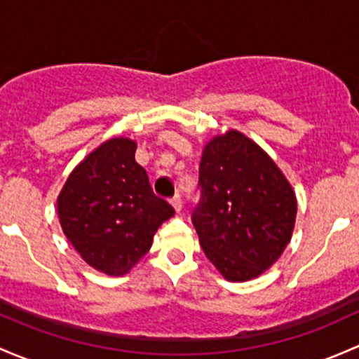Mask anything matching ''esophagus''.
Segmentation results:
<instances>
[{"mask_svg": "<svg viewBox=\"0 0 359 359\" xmlns=\"http://www.w3.org/2000/svg\"><path fill=\"white\" fill-rule=\"evenodd\" d=\"M172 206H173V208H175L177 213H179V211L182 210V199H180L179 194H175L172 198Z\"/></svg>", "mask_w": 359, "mask_h": 359, "instance_id": "obj_1", "label": "esophagus"}]
</instances>
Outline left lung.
I'll list each match as a JSON object with an SVG mask.
<instances>
[{
	"label": "left lung",
	"instance_id": "8db88e82",
	"mask_svg": "<svg viewBox=\"0 0 359 359\" xmlns=\"http://www.w3.org/2000/svg\"><path fill=\"white\" fill-rule=\"evenodd\" d=\"M192 224L206 258L225 278L251 280L282 255L296 220V196L273 160L237 130L206 144Z\"/></svg>",
	"mask_w": 359,
	"mask_h": 359
}]
</instances>
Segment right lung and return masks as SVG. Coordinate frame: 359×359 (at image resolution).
I'll return each mask as SVG.
<instances>
[{
  "label": "right lung",
  "mask_w": 359,
  "mask_h": 359,
  "mask_svg": "<svg viewBox=\"0 0 359 359\" xmlns=\"http://www.w3.org/2000/svg\"><path fill=\"white\" fill-rule=\"evenodd\" d=\"M135 142H103L70 173L58 196L63 232L93 269L127 273L153 244L158 227L175 210L151 189L135 161Z\"/></svg>",
  "instance_id": "add662e5"
}]
</instances>
